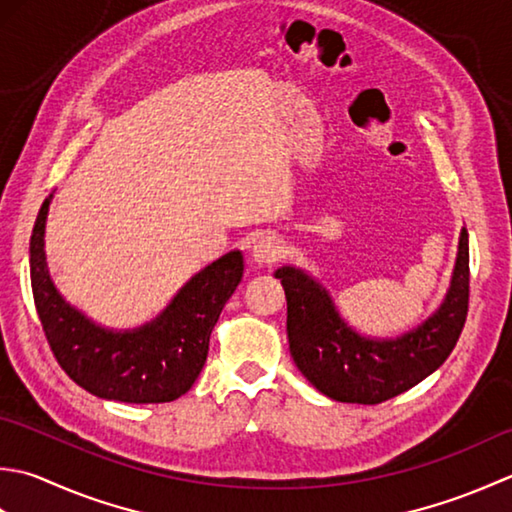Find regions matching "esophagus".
Masks as SVG:
<instances>
[{
	"instance_id": "34e87169",
	"label": "esophagus",
	"mask_w": 512,
	"mask_h": 512,
	"mask_svg": "<svg viewBox=\"0 0 512 512\" xmlns=\"http://www.w3.org/2000/svg\"><path fill=\"white\" fill-rule=\"evenodd\" d=\"M283 254L285 247L276 236H260L252 249V256L258 265H274L283 258Z\"/></svg>"
}]
</instances>
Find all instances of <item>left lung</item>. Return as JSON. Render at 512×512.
<instances>
[{
    "mask_svg": "<svg viewBox=\"0 0 512 512\" xmlns=\"http://www.w3.org/2000/svg\"><path fill=\"white\" fill-rule=\"evenodd\" d=\"M287 298V336L300 373L327 398L380 404L409 391L440 369L462 336L471 269L468 232L462 229L451 289L435 314L395 340H369L344 325L329 294L305 271L278 269Z\"/></svg>",
    "mask_w": 512,
    "mask_h": 512,
    "instance_id": "1",
    "label": "left lung"
}]
</instances>
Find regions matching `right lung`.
<instances>
[{
	"instance_id": "add662e5",
	"label": "right lung",
	"mask_w": 512,
	"mask_h": 512,
	"mask_svg": "<svg viewBox=\"0 0 512 512\" xmlns=\"http://www.w3.org/2000/svg\"><path fill=\"white\" fill-rule=\"evenodd\" d=\"M48 205L50 198L41 205L30 236V285L59 367L97 398L130 404L181 398L201 373L212 329L241 283V252H229L196 274L150 325L114 333L92 325L52 285L44 254Z\"/></svg>"
}]
</instances>
